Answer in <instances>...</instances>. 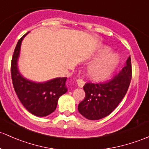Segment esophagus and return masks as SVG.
Listing matches in <instances>:
<instances>
[{"label":"esophagus","instance_id":"esophagus-1","mask_svg":"<svg viewBox=\"0 0 149 149\" xmlns=\"http://www.w3.org/2000/svg\"><path fill=\"white\" fill-rule=\"evenodd\" d=\"M76 82H77V84L78 86H79V87H81V88H82L84 86V84H85V82L84 81V80L82 79H80V78L76 80Z\"/></svg>","mask_w":149,"mask_h":149}]
</instances>
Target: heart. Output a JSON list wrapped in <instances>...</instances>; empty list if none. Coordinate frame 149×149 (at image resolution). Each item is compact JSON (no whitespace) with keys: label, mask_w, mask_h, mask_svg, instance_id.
I'll return each instance as SVG.
<instances>
[{"label":"heart","mask_w":149,"mask_h":149,"mask_svg":"<svg viewBox=\"0 0 149 149\" xmlns=\"http://www.w3.org/2000/svg\"><path fill=\"white\" fill-rule=\"evenodd\" d=\"M109 52V48H103L100 53V56L103 57L95 61L89 66V73L95 79H103L108 77L118 63V56L113 53L107 54Z\"/></svg>","instance_id":"1"}]
</instances>
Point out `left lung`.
<instances>
[{"label": "left lung", "mask_w": 149, "mask_h": 149, "mask_svg": "<svg viewBox=\"0 0 149 149\" xmlns=\"http://www.w3.org/2000/svg\"><path fill=\"white\" fill-rule=\"evenodd\" d=\"M132 76L131 57L112 79L103 82L88 83L84 86V99L79 104L80 113L89 120L107 116L118 106L127 93Z\"/></svg>", "instance_id": "8db88e82"}]
</instances>
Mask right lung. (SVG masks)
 Returning a JSON list of instances; mask_svg holds the SVG:
<instances>
[{"label":"right lung","mask_w":149,"mask_h":149,"mask_svg":"<svg viewBox=\"0 0 149 149\" xmlns=\"http://www.w3.org/2000/svg\"><path fill=\"white\" fill-rule=\"evenodd\" d=\"M26 34L19 39L13 55L10 66L13 85L20 101L30 113L36 116H46L56 110L59 97L66 93V77L36 83L22 76L18 68V59L21 42Z\"/></svg>","instance_id":"1"}]
</instances>
